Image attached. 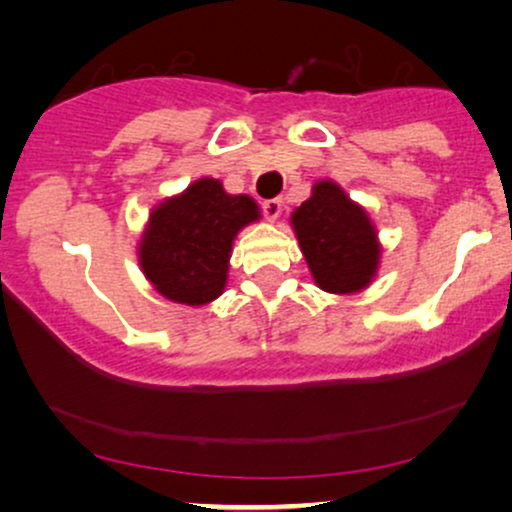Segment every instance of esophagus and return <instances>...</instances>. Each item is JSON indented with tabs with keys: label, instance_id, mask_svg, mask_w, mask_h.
Here are the masks:
<instances>
[{
	"label": "esophagus",
	"instance_id": "obj_1",
	"mask_svg": "<svg viewBox=\"0 0 512 512\" xmlns=\"http://www.w3.org/2000/svg\"><path fill=\"white\" fill-rule=\"evenodd\" d=\"M282 207H284L282 198H272V200H265V202H263V214L268 216L270 221H277V219H279V214H282Z\"/></svg>",
	"mask_w": 512,
	"mask_h": 512
}]
</instances>
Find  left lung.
Here are the masks:
<instances>
[{
    "label": "left lung",
    "instance_id": "obj_1",
    "mask_svg": "<svg viewBox=\"0 0 512 512\" xmlns=\"http://www.w3.org/2000/svg\"><path fill=\"white\" fill-rule=\"evenodd\" d=\"M291 226L319 289L356 293L373 282L382 254L375 226L335 181L314 184Z\"/></svg>",
    "mask_w": 512,
    "mask_h": 512
}]
</instances>
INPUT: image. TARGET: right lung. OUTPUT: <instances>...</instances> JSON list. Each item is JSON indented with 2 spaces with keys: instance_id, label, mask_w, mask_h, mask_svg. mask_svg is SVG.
Here are the masks:
<instances>
[{
  "instance_id": "right-lung-1",
  "label": "right lung",
  "mask_w": 512,
  "mask_h": 512,
  "mask_svg": "<svg viewBox=\"0 0 512 512\" xmlns=\"http://www.w3.org/2000/svg\"><path fill=\"white\" fill-rule=\"evenodd\" d=\"M261 219L249 195H230L219 179H198L153 209L139 265L160 296L181 305H207L223 293L233 240Z\"/></svg>"
}]
</instances>
